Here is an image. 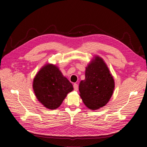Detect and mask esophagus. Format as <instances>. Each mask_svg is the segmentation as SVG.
Returning a JSON list of instances; mask_svg holds the SVG:
<instances>
[{"label": "esophagus", "instance_id": "esophagus-1", "mask_svg": "<svg viewBox=\"0 0 147 147\" xmlns=\"http://www.w3.org/2000/svg\"><path fill=\"white\" fill-rule=\"evenodd\" d=\"M73 87H74V90H75V91H77V90H78V85L76 83L74 84Z\"/></svg>", "mask_w": 147, "mask_h": 147}]
</instances>
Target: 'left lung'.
Segmentation results:
<instances>
[{
	"label": "left lung",
	"mask_w": 147,
	"mask_h": 147,
	"mask_svg": "<svg viewBox=\"0 0 147 147\" xmlns=\"http://www.w3.org/2000/svg\"><path fill=\"white\" fill-rule=\"evenodd\" d=\"M115 88L114 78L98 55H95L85 69V79L80 83V95L91 110L104 107L110 100Z\"/></svg>",
	"instance_id": "obj_1"
}]
</instances>
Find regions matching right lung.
Wrapping results in <instances>:
<instances>
[{"mask_svg": "<svg viewBox=\"0 0 147 147\" xmlns=\"http://www.w3.org/2000/svg\"><path fill=\"white\" fill-rule=\"evenodd\" d=\"M34 93L38 100L49 109L60 106L73 86L57 65L46 64L36 73L33 82Z\"/></svg>", "mask_w": 147, "mask_h": 147, "instance_id": "right-lung-1", "label": "right lung"}]
</instances>
